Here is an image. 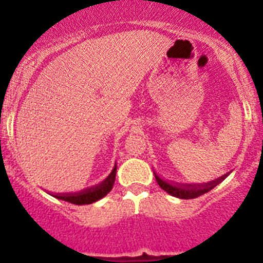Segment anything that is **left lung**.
Returning <instances> with one entry per match:
<instances>
[{
  "instance_id": "1",
  "label": "left lung",
  "mask_w": 263,
  "mask_h": 263,
  "mask_svg": "<svg viewBox=\"0 0 263 263\" xmlns=\"http://www.w3.org/2000/svg\"><path fill=\"white\" fill-rule=\"evenodd\" d=\"M155 179H157L159 187L166 191L167 194L171 196L179 197V199H195L201 195L210 192L212 188H215L218 183H221L229 174H225L221 178H217L210 183H203V184H185V183H174L164 180L163 178H160L157 173H154Z\"/></svg>"
}]
</instances>
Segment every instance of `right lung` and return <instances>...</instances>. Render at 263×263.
<instances>
[{
    "mask_svg": "<svg viewBox=\"0 0 263 263\" xmlns=\"http://www.w3.org/2000/svg\"><path fill=\"white\" fill-rule=\"evenodd\" d=\"M116 171H117V164H115L111 173L109 174L108 178L105 180L100 183V184L93 185V187L87 188V190H83V191L78 192V194H50L51 196L60 199V200L68 201L71 204H76V205H84V204H92L95 201L103 199L105 195H108L110 192V190L113 188L116 179Z\"/></svg>",
    "mask_w": 263,
    "mask_h": 263,
    "instance_id": "1",
    "label": "right lung"
}]
</instances>
